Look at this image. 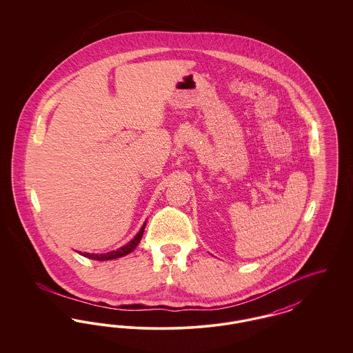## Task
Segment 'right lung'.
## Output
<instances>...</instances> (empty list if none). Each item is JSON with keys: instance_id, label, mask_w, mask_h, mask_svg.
<instances>
[{"instance_id": "add662e5", "label": "right lung", "mask_w": 353, "mask_h": 353, "mask_svg": "<svg viewBox=\"0 0 353 353\" xmlns=\"http://www.w3.org/2000/svg\"><path fill=\"white\" fill-rule=\"evenodd\" d=\"M144 229H145V222H144V225L141 226V229H140V232L137 233V234L134 235V239L131 241V242H128L125 246H123V248H120L118 250H114V252H105V254H90V252H79V254H82L83 256H87V258H90V259H97V261H110V259H117V258H120V256H124V255H127V254H130V252H134V249H136V246L139 245V242H140V239H141V236H143V233H144Z\"/></svg>"}]
</instances>
